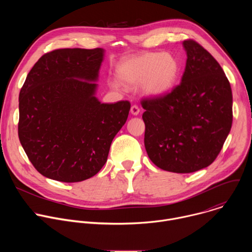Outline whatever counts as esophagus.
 Instances as JSON below:
<instances>
[{"instance_id": "1", "label": "esophagus", "mask_w": 252, "mask_h": 252, "mask_svg": "<svg viewBox=\"0 0 252 252\" xmlns=\"http://www.w3.org/2000/svg\"><path fill=\"white\" fill-rule=\"evenodd\" d=\"M130 113H131V115H133V116H137L138 114H139V107L137 106V105H132L131 107H130Z\"/></svg>"}]
</instances>
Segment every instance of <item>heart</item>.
<instances>
[{"label": "heart", "instance_id": "1", "mask_svg": "<svg viewBox=\"0 0 252 252\" xmlns=\"http://www.w3.org/2000/svg\"><path fill=\"white\" fill-rule=\"evenodd\" d=\"M181 65L170 54L160 52L143 53L122 60L117 66L120 82L126 86L141 85L142 92L149 96L159 97L168 94L177 82ZM118 89L120 85L112 83Z\"/></svg>", "mask_w": 252, "mask_h": 252}]
</instances>
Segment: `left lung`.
Here are the masks:
<instances>
[{
    "label": "left lung",
    "mask_w": 252,
    "mask_h": 252,
    "mask_svg": "<svg viewBox=\"0 0 252 252\" xmlns=\"http://www.w3.org/2000/svg\"><path fill=\"white\" fill-rule=\"evenodd\" d=\"M182 82L169 94L141 101L145 147L159 168L189 173L213 162L232 125V93L220 64L192 40Z\"/></svg>",
    "instance_id": "left-lung-1"
}]
</instances>
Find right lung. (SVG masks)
Wrapping results in <instances>:
<instances>
[{"label":"right lung","instance_id":"obj_1","mask_svg":"<svg viewBox=\"0 0 252 252\" xmlns=\"http://www.w3.org/2000/svg\"><path fill=\"white\" fill-rule=\"evenodd\" d=\"M104 50L60 49L44 55L19 96V138L44 176L79 183L104 165L112 141L126 124L130 103L95 96Z\"/></svg>","mask_w":252,"mask_h":252}]
</instances>
